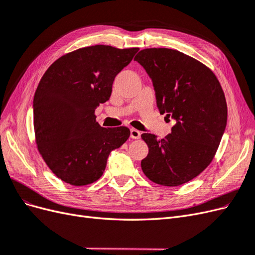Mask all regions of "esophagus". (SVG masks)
Returning <instances> with one entry per match:
<instances>
[{
    "label": "esophagus",
    "mask_w": 255,
    "mask_h": 255,
    "mask_svg": "<svg viewBox=\"0 0 255 255\" xmlns=\"http://www.w3.org/2000/svg\"><path fill=\"white\" fill-rule=\"evenodd\" d=\"M140 135H141V133L138 129H136V128L130 129V138H132V139H139Z\"/></svg>",
    "instance_id": "1"
}]
</instances>
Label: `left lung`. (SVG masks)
Wrapping results in <instances>:
<instances>
[{
	"mask_svg": "<svg viewBox=\"0 0 255 255\" xmlns=\"http://www.w3.org/2000/svg\"><path fill=\"white\" fill-rule=\"evenodd\" d=\"M152 80L160 114L175 120L164 139L144 133L149 153L141 169L152 182L179 186L211 164L227 127L228 107L214 72L180 51L153 48L137 54Z\"/></svg>",
	"mask_w": 255,
	"mask_h": 255,
	"instance_id": "left-lung-1",
	"label": "left lung"
}]
</instances>
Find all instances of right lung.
<instances>
[{"label": "right lung", "mask_w": 255, "mask_h": 255, "mask_svg": "<svg viewBox=\"0 0 255 255\" xmlns=\"http://www.w3.org/2000/svg\"><path fill=\"white\" fill-rule=\"evenodd\" d=\"M138 50L82 48L59 57L43 74L34 97L36 143L61 181L73 186L96 182L110 153L128 140L127 127L102 128L95 111L111 98L116 75Z\"/></svg>", "instance_id": "add662e5"}]
</instances>
